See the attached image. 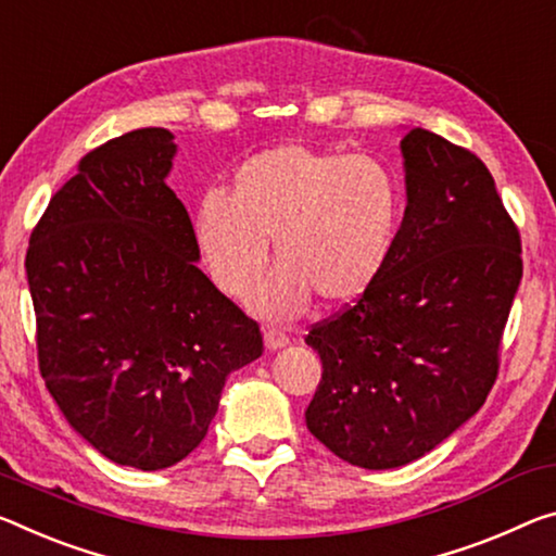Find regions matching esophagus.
I'll return each instance as SVG.
<instances>
[{"label":"esophagus","instance_id":"34e87169","mask_svg":"<svg viewBox=\"0 0 556 556\" xmlns=\"http://www.w3.org/2000/svg\"><path fill=\"white\" fill-rule=\"evenodd\" d=\"M264 343H267L269 351H277V349L287 346L289 337L281 329H267V331H264Z\"/></svg>","mask_w":556,"mask_h":556}]
</instances>
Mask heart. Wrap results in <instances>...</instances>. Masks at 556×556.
Returning a JSON list of instances; mask_svg holds the SVG:
<instances>
[{"label": "heart", "mask_w": 556, "mask_h": 556, "mask_svg": "<svg viewBox=\"0 0 556 556\" xmlns=\"http://www.w3.org/2000/svg\"><path fill=\"white\" fill-rule=\"evenodd\" d=\"M399 213L393 175L374 157L287 143L247 157L230 195L207 192L192 230L210 277L235 299L260 285L275 240L281 267L254 306L285 319L312 294L324 304L364 296L391 257Z\"/></svg>", "instance_id": "heart-1"}]
</instances>
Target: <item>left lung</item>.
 <instances>
[{
    "mask_svg": "<svg viewBox=\"0 0 556 556\" xmlns=\"http://www.w3.org/2000/svg\"><path fill=\"white\" fill-rule=\"evenodd\" d=\"M405 215L356 304L312 326L321 381L306 428L366 470L413 463L482 408L519 279L522 242L478 155L410 128Z\"/></svg>",
    "mask_w": 556,
    "mask_h": 556,
    "instance_id": "obj_1",
    "label": "left lung"
}]
</instances>
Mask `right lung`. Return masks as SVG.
<instances>
[{
  "label": "right lung",
  "mask_w": 556,
  "mask_h": 556,
  "mask_svg": "<svg viewBox=\"0 0 556 556\" xmlns=\"http://www.w3.org/2000/svg\"><path fill=\"white\" fill-rule=\"evenodd\" d=\"M175 143L138 128L93 148L29 237L39 371L72 428L118 465L163 470L207 435L260 324L198 267L165 178Z\"/></svg>",
  "instance_id": "add662e5"
}]
</instances>
